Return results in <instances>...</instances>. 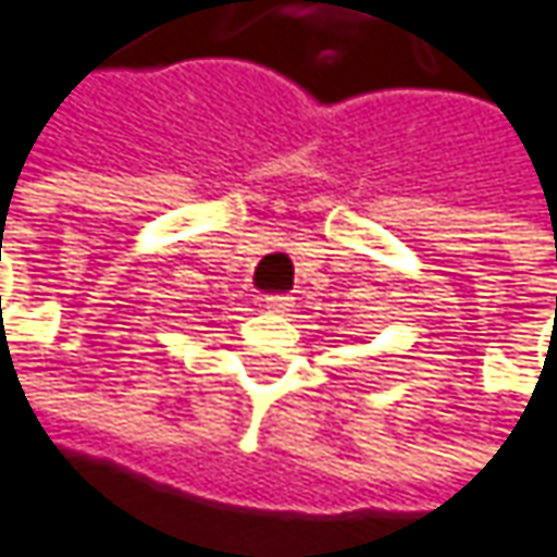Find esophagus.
I'll return each mask as SVG.
<instances>
[{
	"label": "esophagus",
	"instance_id": "34e87169",
	"mask_svg": "<svg viewBox=\"0 0 557 557\" xmlns=\"http://www.w3.org/2000/svg\"><path fill=\"white\" fill-rule=\"evenodd\" d=\"M264 309L283 315V312H289V309H293V296H264Z\"/></svg>",
	"mask_w": 557,
	"mask_h": 557
}]
</instances>
